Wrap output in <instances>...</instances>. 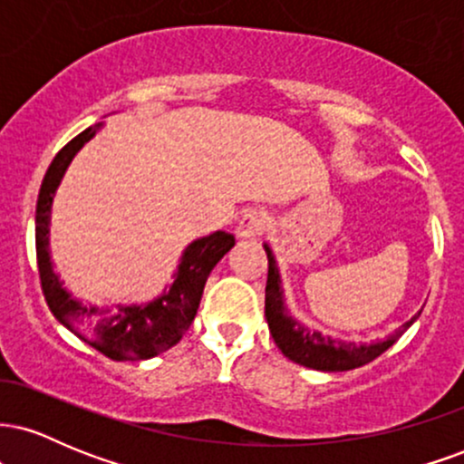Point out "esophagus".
<instances>
[{
    "label": "esophagus",
    "mask_w": 464,
    "mask_h": 464,
    "mask_svg": "<svg viewBox=\"0 0 464 464\" xmlns=\"http://www.w3.org/2000/svg\"><path fill=\"white\" fill-rule=\"evenodd\" d=\"M268 228V216L264 214V211L259 209H253V211H246V214L242 216V220L237 222V237L242 239H250V237H259L262 233Z\"/></svg>",
    "instance_id": "34e87169"
}]
</instances>
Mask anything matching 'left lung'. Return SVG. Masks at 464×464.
Masks as SVG:
<instances>
[{
    "mask_svg": "<svg viewBox=\"0 0 464 464\" xmlns=\"http://www.w3.org/2000/svg\"><path fill=\"white\" fill-rule=\"evenodd\" d=\"M266 255H268V281H266V321L268 329L273 334L275 344L281 349V353L287 360L296 362V364L307 366L314 371L335 372V371H351L364 366L380 358L386 349L401 338L403 332L419 318L414 314L408 323L395 329L388 338L377 340V343H344V340H335L332 335H323L321 332L307 329L305 324L290 316L285 303H284V285H281V275L276 268L275 255L268 244H264Z\"/></svg>",
    "mask_w": 464,
    "mask_h": 464,
    "instance_id": "left-lung-1",
    "label": "left lung"
}]
</instances>
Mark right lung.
<instances>
[{
  "label": "right lung",
  "mask_w": 464,
  "mask_h": 464,
  "mask_svg": "<svg viewBox=\"0 0 464 464\" xmlns=\"http://www.w3.org/2000/svg\"><path fill=\"white\" fill-rule=\"evenodd\" d=\"M102 124L89 126L56 154L47 168L36 200V264H39L41 287L47 305L58 323L80 340L92 344L106 358L117 362H140L154 358L183 338L196 312L214 266L233 248L236 237L231 233L216 231L211 236L194 239L180 257L174 284L161 296L141 305L98 307L84 305L63 287L52 268L50 259V218L52 200L65 177L76 152L98 132Z\"/></svg>",
  "instance_id": "add662e5"
}]
</instances>
